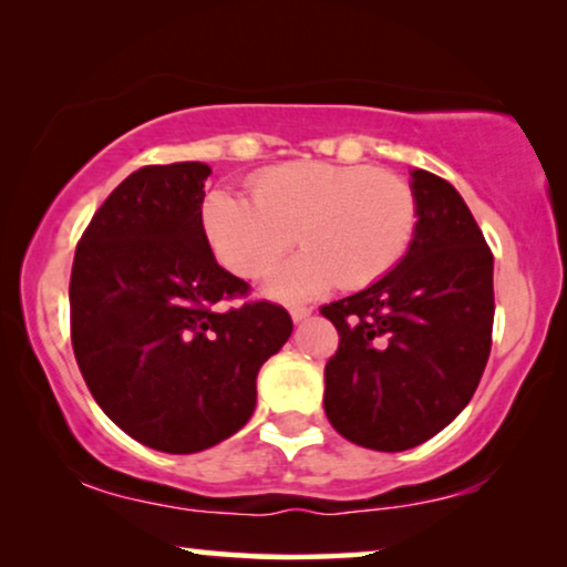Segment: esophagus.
Returning a JSON list of instances; mask_svg holds the SVG:
<instances>
[{"label": "esophagus", "instance_id": "esophagus-1", "mask_svg": "<svg viewBox=\"0 0 567 567\" xmlns=\"http://www.w3.org/2000/svg\"><path fill=\"white\" fill-rule=\"evenodd\" d=\"M289 312H291V320H293V322H301V320H307L312 309H309L307 305H293V307L289 309Z\"/></svg>", "mask_w": 567, "mask_h": 567}]
</instances>
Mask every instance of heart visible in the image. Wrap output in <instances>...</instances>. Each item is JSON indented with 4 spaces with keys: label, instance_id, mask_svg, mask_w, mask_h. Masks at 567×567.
<instances>
[{
    "label": "heart",
    "instance_id": "obj_1",
    "mask_svg": "<svg viewBox=\"0 0 567 567\" xmlns=\"http://www.w3.org/2000/svg\"><path fill=\"white\" fill-rule=\"evenodd\" d=\"M250 198L214 190L204 229L216 258L239 278L268 276L297 243L299 258L270 281L281 299L312 297L338 284L363 289L405 258L417 224L415 190L390 169L291 162L255 175Z\"/></svg>",
    "mask_w": 567,
    "mask_h": 567
}]
</instances>
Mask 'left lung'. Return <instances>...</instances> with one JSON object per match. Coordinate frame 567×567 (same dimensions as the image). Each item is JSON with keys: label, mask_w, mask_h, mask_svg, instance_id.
Listing matches in <instances>:
<instances>
[{"label": "left lung", "mask_w": 567, "mask_h": 567, "mask_svg": "<svg viewBox=\"0 0 567 567\" xmlns=\"http://www.w3.org/2000/svg\"><path fill=\"white\" fill-rule=\"evenodd\" d=\"M417 224L405 258L320 315L336 324L324 413L340 436L405 452L446 429L475 394L493 346V252L444 177L415 169Z\"/></svg>", "instance_id": "8db88e82"}]
</instances>
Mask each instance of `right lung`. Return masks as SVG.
Returning a JSON list of instances; mask_svg holds the SVG:
<instances>
[{
    "instance_id": "add662e5",
    "label": "right lung",
    "mask_w": 567,
    "mask_h": 567,
    "mask_svg": "<svg viewBox=\"0 0 567 567\" xmlns=\"http://www.w3.org/2000/svg\"><path fill=\"white\" fill-rule=\"evenodd\" d=\"M204 162L146 165L82 231L69 281L72 348L92 398L138 444L204 452L250 421L262 363L291 336L281 305L216 262ZM245 298L220 309L221 300Z\"/></svg>"
}]
</instances>
